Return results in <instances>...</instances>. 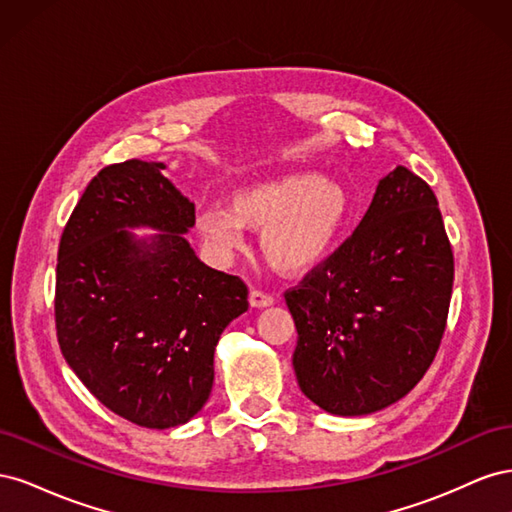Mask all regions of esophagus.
I'll return each instance as SVG.
<instances>
[{"label":"esophagus","instance_id":"34e87169","mask_svg":"<svg viewBox=\"0 0 512 512\" xmlns=\"http://www.w3.org/2000/svg\"><path fill=\"white\" fill-rule=\"evenodd\" d=\"M273 303H275L273 294H269V292H265V290H258V288H252V290H250V305H252V307H269V305H273Z\"/></svg>","mask_w":512,"mask_h":512}]
</instances>
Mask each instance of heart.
<instances>
[{
  "label": "heart",
  "mask_w": 512,
  "mask_h": 512,
  "mask_svg": "<svg viewBox=\"0 0 512 512\" xmlns=\"http://www.w3.org/2000/svg\"><path fill=\"white\" fill-rule=\"evenodd\" d=\"M350 196L342 183L316 175H284L232 194L230 207L196 213V230L209 252L228 258L243 247V228L262 232V254L282 273L314 267L346 224Z\"/></svg>",
  "instance_id": "1"
}]
</instances>
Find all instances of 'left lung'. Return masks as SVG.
Listing matches in <instances>:
<instances>
[{
	"label": "left lung",
	"instance_id": "left-lung-1",
	"mask_svg": "<svg viewBox=\"0 0 512 512\" xmlns=\"http://www.w3.org/2000/svg\"><path fill=\"white\" fill-rule=\"evenodd\" d=\"M453 277L436 194L397 166L352 235L284 292L305 397L331 414L361 416L408 395L438 354Z\"/></svg>",
	"mask_w": 512,
	"mask_h": 512
}]
</instances>
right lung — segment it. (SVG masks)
<instances>
[{
  "label": "right lung",
  "instance_id": "obj_1",
  "mask_svg": "<svg viewBox=\"0 0 512 512\" xmlns=\"http://www.w3.org/2000/svg\"><path fill=\"white\" fill-rule=\"evenodd\" d=\"M162 162L108 164L89 181L57 252L55 329L61 354L100 404L168 429L209 399L213 352L247 309L237 275L200 262L183 239L194 205ZM163 232L136 242L123 227Z\"/></svg>",
  "mask_w": 512,
  "mask_h": 512
}]
</instances>
